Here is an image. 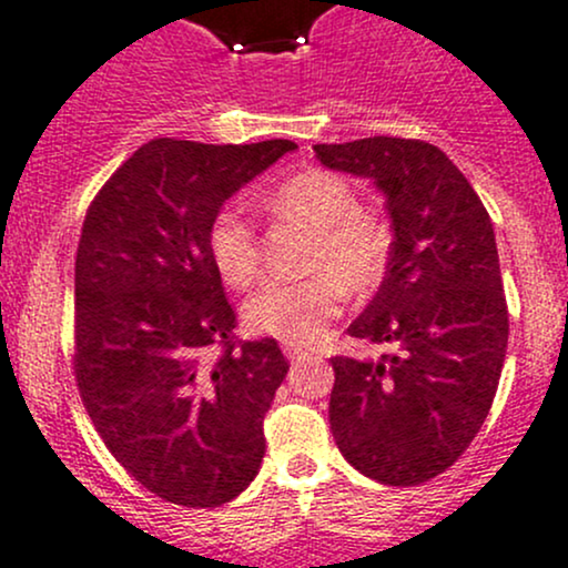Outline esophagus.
I'll return each mask as SVG.
<instances>
[{"mask_svg":"<svg viewBox=\"0 0 568 568\" xmlns=\"http://www.w3.org/2000/svg\"><path fill=\"white\" fill-rule=\"evenodd\" d=\"M283 351H285V356H288L291 364H302L304 359H307V351L296 348V345H283Z\"/></svg>","mask_w":568,"mask_h":568,"instance_id":"34e87169","label":"esophagus"}]
</instances>
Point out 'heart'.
I'll return each instance as SVG.
<instances>
[{"label": "heart", "mask_w": 568, "mask_h": 568, "mask_svg": "<svg viewBox=\"0 0 568 568\" xmlns=\"http://www.w3.org/2000/svg\"><path fill=\"white\" fill-rule=\"evenodd\" d=\"M277 214L315 229L304 280H272L244 304L250 332L313 345L343 313L345 288L369 294L389 268L392 231L378 214L362 209L359 193L334 171L310 169L268 195ZM209 261L225 285L247 288L261 272V247L253 223L239 206H223L206 231Z\"/></svg>", "instance_id": "1"}]
</instances>
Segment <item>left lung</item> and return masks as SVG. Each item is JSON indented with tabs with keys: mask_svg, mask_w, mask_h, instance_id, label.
I'll list each match as a JSON object with an SVG mask.
<instances>
[{
	"mask_svg": "<svg viewBox=\"0 0 568 568\" xmlns=\"http://www.w3.org/2000/svg\"><path fill=\"white\" fill-rule=\"evenodd\" d=\"M315 158L373 179L394 229L384 283L348 326L384 354L332 359L334 444L381 485H422L468 449L504 369L509 310L493 223L463 171L427 141L318 143Z\"/></svg>",
	"mask_w": 568,
	"mask_h": 568,
	"instance_id": "1",
	"label": "left lung"
}]
</instances>
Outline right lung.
Returning a JSON list of instances; mask_svg holds the SVG:
<instances>
[{"label":"right lung","instance_id":"right-lung-1","mask_svg":"<svg viewBox=\"0 0 568 568\" xmlns=\"http://www.w3.org/2000/svg\"><path fill=\"white\" fill-rule=\"evenodd\" d=\"M294 149L154 139L83 220L73 356L83 408L116 463L176 506L229 504L264 459V416L288 362L272 337L234 339L206 231L242 184Z\"/></svg>","mask_w":568,"mask_h":568}]
</instances>
